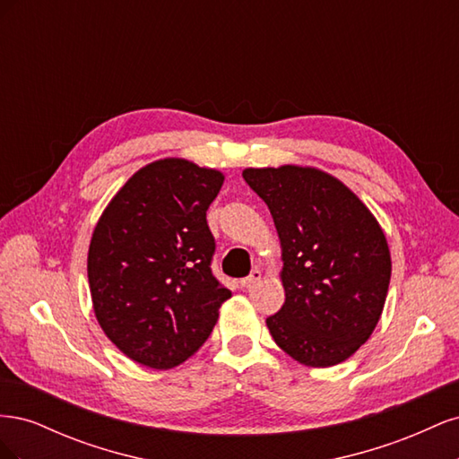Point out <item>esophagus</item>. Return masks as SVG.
<instances>
[{
	"label": "esophagus",
	"instance_id": "esophagus-1",
	"mask_svg": "<svg viewBox=\"0 0 459 459\" xmlns=\"http://www.w3.org/2000/svg\"><path fill=\"white\" fill-rule=\"evenodd\" d=\"M260 277H262V272L260 270H253L247 277H243L241 287H247V289L253 287L256 281H260Z\"/></svg>",
	"mask_w": 459,
	"mask_h": 459
}]
</instances>
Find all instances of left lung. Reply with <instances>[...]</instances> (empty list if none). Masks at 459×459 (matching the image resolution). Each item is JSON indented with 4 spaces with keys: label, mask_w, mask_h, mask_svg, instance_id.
Returning <instances> with one entry per match:
<instances>
[{
    "label": "left lung",
    "mask_w": 459,
    "mask_h": 459,
    "mask_svg": "<svg viewBox=\"0 0 459 459\" xmlns=\"http://www.w3.org/2000/svg\"><path fill=\"white\" fill-rule=\"evenodd\" d=\"M281 241L285 302L266 319L275 344L297 362H344L377 325L391 253L369 208L331 174L310 166L245 169Z\"/></svg>",
    "instance_id": "1"
}]
</instances>
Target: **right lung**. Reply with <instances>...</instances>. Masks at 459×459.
Segmentation results:
<instances>
[{
    "instance_id": "add662e5",
    "label": "right lung",
    "mask_w": 459,
    "mask_h": 459,
    "mask_svg": "<svg viewBox=\"0 0 459 459\" xmlns=\"http://www.w3.org/2000/svg\"><path fill=\"white\" fill-rule=\"evenodd\" d=\"M224 174L186 159L137 170L107 204L88 251L93 312L134 362L170 369L211 335L231 290L212 275L206 211Z\"/></svg>"
}]
</instances>
